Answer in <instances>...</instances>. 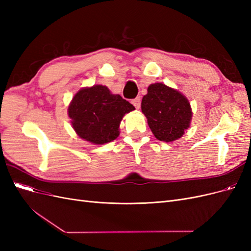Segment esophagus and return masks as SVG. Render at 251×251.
Segmentation results:
<instances>
[{"instance_id": "obj_1", "label": "esophagus", "mask_w": 251, "mask_h": 251, "mask_svg": "<svg viewBox=\"0 0 251 251\" xmlns=\"http://www.w3.org/2000/svg\"><path fill=\"white\" fill-rule=\"evenodd\" d=\"M132 103L136 109H139L140 108V103H141V98L140 97H136L134 100H132Z\"/></svg>"}]
</instances>
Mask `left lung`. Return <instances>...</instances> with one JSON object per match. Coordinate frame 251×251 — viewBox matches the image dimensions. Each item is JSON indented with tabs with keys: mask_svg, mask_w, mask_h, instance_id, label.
I'll return each mask as SVG.
<instances>
[{
	"mask_svg": "<svg viewBox=\"0 0 251 251\" xmlns=\"http://www.w3.org/2000/svg\"><path fill=\"white\" fill-rule=\"evenodd\" d=\"M141 110L155 137L165 142L180 138L192 119L191 105L185 96L159 82L148 88Z\"/></svg>",
	"mask_w": 251,
	"mask_h": 251,
	"instance_id": "1",
	"label": "left lung"
}]
</instances>
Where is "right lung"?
I'll use <instances>...</instances> for the list:
<instances>
[{
	"label": "right lung",
	"mask_w": 251,
	"mask_h": 251,
	"mask_svg": "<svg viewBox=\"0 0 251 251\" xmlns=\"http://www.w3.org/2000/svg\"><path fill=\"white\" fill-rule=\"evenodd\" d=\"M133 110L134 105L120 95L111 94L107 87L97 85L78 91L68 112L79 137L103 144L118 137L121 119Z\"/></svg>",
	"instance_id": "add662e5"
}]
</instances>
